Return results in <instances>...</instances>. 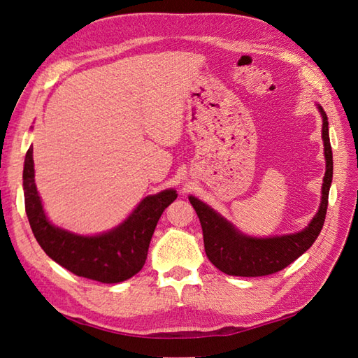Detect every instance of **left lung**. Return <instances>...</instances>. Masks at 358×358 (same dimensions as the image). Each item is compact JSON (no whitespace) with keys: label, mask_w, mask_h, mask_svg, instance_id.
I'll list each match as a JSON object with an SVG mask.
<instances>
[{"label":"left lung","mask_w":358,"mask_h":358,"mask_svg":"<svg viewBox=\"0 0 358 358\" xmlns=\"http://www.w3.org/2000/svg\"><path fill=\"white\" fill-rule=\"evenodd\" d=\"M322 116L324 157H326V176L322 183V197L317 215L303 231L278 236L259 237L245 236L237 231L233 224L224 220L220 213L210 209L196 197H189L196 209L203 229L204 251L210 263L221 272L231 276H266L279 272L305 254L317 241L324 225L329 204V191L333 179V154L329 137L327 115L318 106Z\"/></svg>","instance_id":"8db88e82"}]
</instances>
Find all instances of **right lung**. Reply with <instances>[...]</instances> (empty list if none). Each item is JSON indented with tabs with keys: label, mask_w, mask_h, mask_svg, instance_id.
<instances>
[{
	"label": "right lung",
	"mask_w": 358,
	"mask_h": 358,
	"mask_svg": "<svg viewBox=\"0 0 358 358\" xmlns=\"http://www.w3.org/2000/svg\"><path fill=\"white\" fill-rule=\"evenodd\" d=\"M24 192L31 230L43 251L71 273L103 284L122 282L142 270L158 220L178 197L175 189L148 196L121 225L109 233L99 236L70 233L52 225L43 210L34 182L32 148L25 157Z\"/></svg>",
	"instance_id": "1"
}]
</instances>
